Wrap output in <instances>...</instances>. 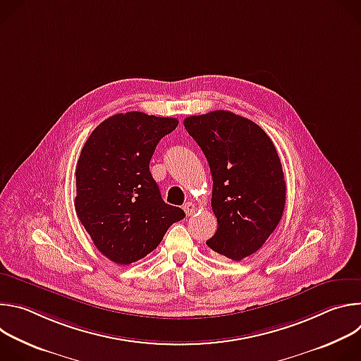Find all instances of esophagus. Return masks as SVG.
Returning <instances> with one entry per match:
<instances>
[{
	"mask_svg": "<svg viewBox=\"0 0 361 361\" xmlns=\"http://www.w3.org/2000/svg\"><path fill=\"white\" fill-rule=\"evenodd\" d=\"M195 210H197V209H195V204H192V202H185V205H184V212H185V214H187V216H192Z\"/></svg>",
	"mask_w": 361,
	"mask_h": 361,
	"instance_id": "obj_1",
	"label": "esophagus"
}]
</instances>
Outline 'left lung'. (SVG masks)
I'll list each match as a JSON object with an SVG mask.
<instances>
[{
	"instance_id": "left-lung-1",
	"label": "left lung",
	"mask_w": 361,
	"mask_h": 361,
	"mask_svg": "<svg viewBox=\"0 0 361 361\" xmlns=\"http://www.w3.org/2000/svg\"><path fill=\"white\" fill-rule=\"evenodd\" d=\"M213 176L212 207L217 231L207 245L234 262L251 255L279 226L286 181L277 149L248 118L217 110L184 120Z\"/></svg>"
}]
</instances>
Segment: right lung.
<instances>
[{
    "label": "right lung",
    "instance_id": "1",
    "mask_svg": "<svg viewBox=\"0 0 361 361\" xmlns=\"http://www.w3.org/2000/svg\"><path fill=\"white\" fill-rule=\"evenodd\" d=\"M177 126L176 118L140 111L116 114L81 149L74 207L98 251L117 264L142 259L185 217L180 207L164 202L149 173L154 149Z\"/></svg>",
    "mask_w": 361,
    "mask_h": 361
}]
</instances>
